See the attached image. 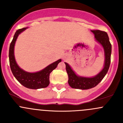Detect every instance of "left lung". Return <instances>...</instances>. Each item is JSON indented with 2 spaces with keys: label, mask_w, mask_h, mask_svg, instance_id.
<instances>
[{
  "label": "left lung",
  "mask_w": 123,
  "mask_h": 123,
  "mask_svg": "<svg viewBox=\"0 0 123 123\" xmlns=\"http://www.w3.org/2000/svg\"><path fill=\"white\" fill-rule=\"evenodd\" d=\"M95 34L96 41L102 46L105 51V64L102 70L98 75L93 77H79L75 74L70 66L65 62L66 65V71L68 76L69 85L73 89L86 90L94 87L102 81L107 73L111 63V44L109 40L108 34L105 31L100 30H92Z\"/></svg>",
  "instance_id": "8db88e82"
}]
</instances>
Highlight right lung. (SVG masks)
<instances>
[{
	"instance_id": "obj_1",
	"label": "right lung",
	"mask_w": 123,
	"mask_h": 123,
	"mask_svg": "<svg viewBox=\"0 0 123 123\" xmlns=\"http://www.w3.org/2000/svg\"><path fill=\"white\" fill-rule=\"evenodd\" d=\"M27 28H21L15 32L11 42L9 51V64L12 74L17 80L25 87L31 89H38L46 87L49 85V75L50 73L56 68L61 59L56 61L48 65L45 68L37 73H31L21 69L17 65L14 56V46L18 35Z\"/></svg>"
}]
</instances>
